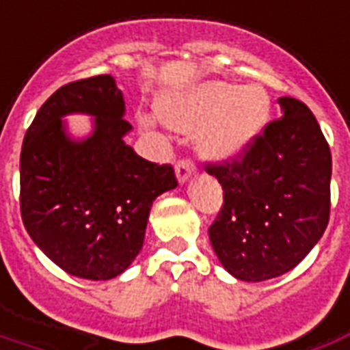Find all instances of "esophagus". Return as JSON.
I'll return each mask as SVG.
<instances>
[{
  "label": "esophagus",
  "instance_id": "1",
  "mask_svg": "<svg viewBox=\"0 0 350 350\" xmlns=\"http://www.w3.org/2000/svg\"><path fill=\"white\" fill-rule=\"evenodd\" d=\"M196 173V165L190 158H185V160H178L177 165H175V175H177V180L180 185H185L188 178L192 177Z\"/></svg>",
  "mask_w": 350,
  "mask_h": 350
}]
</instances>
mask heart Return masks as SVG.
Listing matches in <instances>:
<instances>
[{
  "mask_svg": "<svg viewBox=\"0 0 350 350\" xmlns=\"http://www.w3.org/2000/svg\"><path fill=\"white\" fill-rule=\"evenodd\" d=\"M160 119L173 130H200L198 149L211 160H231L248 149L269 121V94L259 85L203 81L186 91L164 94L157 102ZM142 126L150 129L147 117Z\"/></svg>",
  "mask_w": 350,
  "mask_h": 350,
  "instance_id": "heart-1",
  "label": "heart"
}]
</instances>
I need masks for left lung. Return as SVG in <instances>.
<instances>
[{
    "label": "left lung",
    "instance_id": "obj_1",
    "mask_svg": "<svg viewBox=\"0 0 350 350\" xmlns=\"http://www.w3.org/2000/svg\"><path fill=\"white\" fill-rule=\"evenodd\" d=\"M278 102L282 117L241 157L206 165L224 190L208 239L224 269L242 282H265L295 269L330 218V147L304 102L291 96Z\"/></svg>",
    "mask_w": 350,
    "mask_h": 350
}]
</instances>
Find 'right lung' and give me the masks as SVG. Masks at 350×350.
I'll return each instance as SVG.
<instances>
[{
	"mask_svg": "<svg viewBox=\"0 0 350 350\" xmlns=\"http://www.w3.org/2000/svg\"><path fill=\"white\" fill-rule=\"evenodd\" d=\"M94 116L83 140L62 117ZM124 98L109 74L70 81L40 106L20 154L25 231L57 267L85 280H111L144 246L150 206L177 186L170 164L137 157L124 136Z\"/></svg>",
	"mask_w": 350,
	"mask_h": 350,
	"instance_id": "obj_1",
	"label": "right lung"
}]
</instances>
